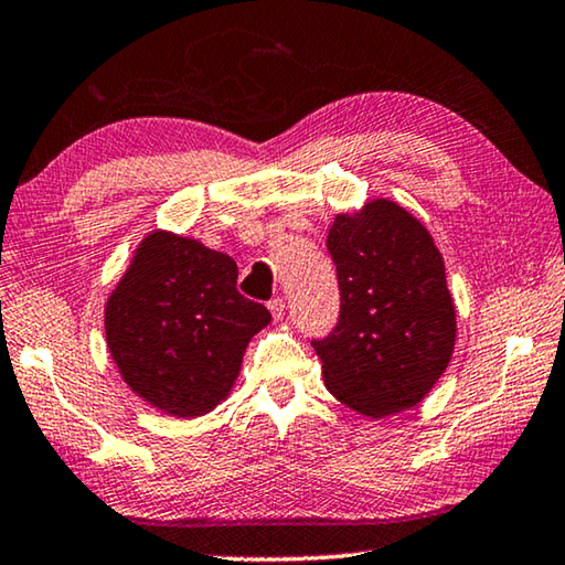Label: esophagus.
<instances>
[{"label":"esophagus","mask_w":565,"mask_h":565,"mask_svg":"<svg viewBox=\"0 0 565 565\" xmlns=\"http://www.w3.org/2000/svg\"><path fill=\"white\" fill-rule=\"evenodd\" d=\"M268 311H271L274 321H279V319L284 317V299H281V297H276V299L268 301Z\"/></svg>","instance_id":"1"}]
</instances>
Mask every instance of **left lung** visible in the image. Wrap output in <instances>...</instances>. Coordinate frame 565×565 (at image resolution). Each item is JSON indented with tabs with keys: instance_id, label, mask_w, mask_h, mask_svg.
Wrapping results in <instances>:
<instances>
[{
	"instance_id": "obj_1",
	"label": "left lung",
	"mask_w": 565,
	"mask_h": 565,
	"mask_svg": "<svg viewBox=\"0 0 565 565\" xmlns=\"http://www.w3.org/2000/svg\"><path fill=\"white\" fill-rule=\"evenodd\" d=\"M327 248L339 319L311 339L327 390L366 417L417 405L455 347V307L433 236L402 205L377 199L356 216H337Z\"/></svg>"
}]
</instances>
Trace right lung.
<instances>
[{"label":"right lung","instance_id":"1","mask_svg":"<svg viewBox=\"0 0 565 565\" xmlns=\"http://www.w3.org/2000/svg\"><path fill=\"white\" fill-rule=\"evenodd\" d=\"M236 279L234 258L201 241L163 231L142 241L105 309L107 347L136 395L175 417L228 395L250 337L271 321Z\"/></svg>","mask_w":565,"mask_h":565}]
</instances>
